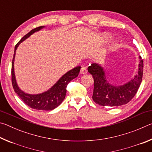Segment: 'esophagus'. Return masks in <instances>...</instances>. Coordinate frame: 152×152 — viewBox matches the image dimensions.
Wrapping results in <instances>:
<instances>
[{
	"instance_id": "34e87169",
	"label": "esophagus",
	"mask_w": 152,
	"mask_h": 152,
	"mask_svg": "<svg viewBox=\"0 0 152 152\" xmlns=\"http://www.w3.org/2000/svg\"><path fill=\"white\" fill-rule=\"evenodd\" d=\"M88 72V70H87V68L85 66H82L80 70V73L82 74H86Z\"/></svg>"
}]
</instances>
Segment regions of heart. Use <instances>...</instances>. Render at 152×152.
<instances>
[{
  "label": "heart",
  "mask_w": 152,
  "mask_h": 152,
  "mask_svg": "<svg viewBox=\"0 0 152 152\" xmlns=\"http://www.w3.org/2000/svg\"><path fill=\"white\" fill-rule=\"evenodd\" d=\"M109 35H107V34H106V33H105V34H103L102 35L101 39L103 41H107V39H109Z\"/></svg>",
  "instance_id": "heart-1"
}]
</instances>
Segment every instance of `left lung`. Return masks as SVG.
<instances>
[{
  "label": "left lung",
  "mask_w": 152,
  "mask_h": 152,
  "mask_svg": "<svg viewBox=\"0 0 152 152\" xmlns=\"http://www.w3.org/2000/svg\"><path fill=\"white\" fill-rule=\"evenodd\" d=\"M88 71L94 79L93 101L101 106L119 107L128 103L137 93L142 80L143 61L140 56L138 74L132 80L121 86L109 84L104 69L99 64H92L88 66Z\"/></svg>",
  "instance_id": "obj_1"
}]
</instances>
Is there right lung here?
Listing matches in <instances>:
<instances>
[{"mask_svg":"<svg viewBox=\"0 0 152 152\" xmlns=\"http://www.w3.org/2000/svg\"><path fill=\"white\" fill-rule=\"evenodd\" d=\"M43 26L36 27L32 29L30 32L25 35L24 37L20 39L15 47V53L12 61V68H11V76H12V84L15 92L18 94L20 99L23 101L27 106L32 108V109L37 110H51L54 109L55 108L58 107L64 99H65L66 94V87L68 84L72 80L74 79L78 76V74L80 70V66H77L76 68L72 69L68 71L64 75L61 77L60 80L56 82L51 88L46 92H43L42 94H27L22 91L19 86H18L16 79H15V72H14V60L15 57V51L17 50L18 46L22 42H23L29 37L31 35L36 31H38L42 29Z\"/></svg>","mask_w":152,"mask_h":152,"instance_id":"add662e5","label":"right lung"}]
</instances>
